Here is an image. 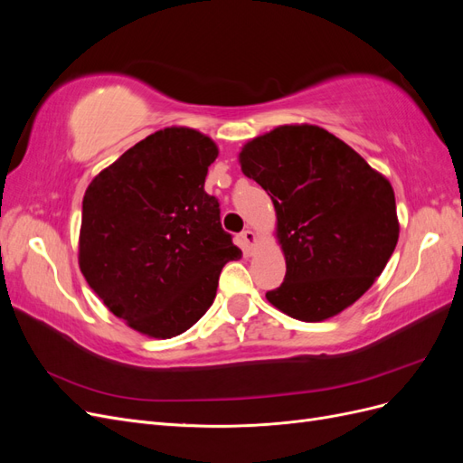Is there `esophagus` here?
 I'll list each match as a JSON object with an SVG mask.
<instances>
[{
	"label": "esophagus",
	"mask_w": 463,
	"mask_h": 463,
	"mask_svg": "<svg viewBox=\"0 0 463 463\" xmlns=\"http://www.w3.org/2000/svg\"><path fill=\"white\" fill-rule=\"evenodd\" d=\"M241 241H243V245H245L247 250L253 249V245H255V241H257L255 232H253V230H243V232H241Z\"/></svg>",
	"instance_id": "34e87169"
}]
</instances>
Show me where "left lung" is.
I'll return each mask as SVG.
<instances>
[{
    "mask_svg": "<svg viewBox=\"0 0 463 463\" xmlns=\"http://www.w3.org/2000/svg\"><path fill=\"white\" fill-rule=\"evenodd\" d=\"M241 172L269 193L286 278L266 291L303 322L342 313L383 274L400 223L390 181L317 125H279L240 152Z\"/></svg>",
    "mask_w": 463,
    "mask_h": 463,
    "instance_id": "1",
    "label": "left lung"
}]
</instances>
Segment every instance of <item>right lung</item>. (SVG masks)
<instances>
[{
	"label": "right lung",
	"mask_w": 463,
	"mask_h": 463,
	"mask_svg": "<svg viewBox=\"0 0 463 463\" xmlns=\"http://www.w3.org/2000/svg\"><path fill=\"white\" fill-rule=\"evenodd\" d=\"M216 156L210 137L165 128L98 174L82 199L80 272L148 338L189 330L213 305L223 264L241 257L222 230L218 199L204 191Z\"/></svg>",
	"instance_id": "right-lung-1"
}]
</instances>
